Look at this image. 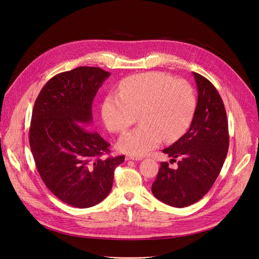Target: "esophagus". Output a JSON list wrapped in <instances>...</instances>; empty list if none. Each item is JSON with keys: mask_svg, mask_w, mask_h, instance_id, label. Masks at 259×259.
Returning a JSON list of instances; mask_svg holds the SVG:
<instances>
[{"mask_svg": "<svg viewBox=\"0 0 259 259\" xmlns=\"http://www.w3.org/2000/svg\"><path fill=\"white\" fill-rule=\"evenodd\" d=\"M142 157L140 156H135V155H132V154H128L125 156V160L126 161H130V160H133V161H140Z\"/></svg>", "mask_w": 259, "mask_h": 259, "instance_id": "esophagus-1", "label": "esophagus"}]
</instances>
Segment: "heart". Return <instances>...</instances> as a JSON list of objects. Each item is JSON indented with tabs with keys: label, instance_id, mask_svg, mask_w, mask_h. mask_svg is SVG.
<instances>
[{
	"label": "heart",
	"instance_id": "b5f03b06",
	"mask_svg": "<svg viewBox=\"0 0 259 259\" xmlns=\"http://www.w3.org/2000/svg\"><path fill=\"white\" fill-rule=\"evenodd\" d=\"M196 110L194 88L164 72L134 74L121 82L119 96H108L102 115L113 133H123L140 115L139 127L125 133L118 148L141 156L162 142H172L189 127Z\"/></svg>",
	"mask_w": 259,
	"mask_h": 259
}]
</instances>
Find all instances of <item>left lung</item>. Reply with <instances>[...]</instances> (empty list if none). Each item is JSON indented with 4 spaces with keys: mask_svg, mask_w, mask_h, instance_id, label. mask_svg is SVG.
<instances>
[{
    "mask_svg": "<svg viewBox=\"0 0 259 259\" xmlns=\"http://www.w3.org/2000/svg\"><path fill=\"white\" fill-rule=\"evenodd\" d=\"M198 101L188 132L163 149L171 161L181 157L176 169L161 163L151 192L158 200L186 207L210 190L220 173L229 146L228 121L222 98L207 78L193 72Z\"/></svg>",
    "mask_w": 259,
    "mask_h": 259,
    "instance_id": "left-lung-1",
    "label": "left lung"
}]
</instances>
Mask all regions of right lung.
<instances>
[{
    "mask_svg": "<svg viewBox=\"0 0 259 259\" xmlns=\"http://www.w3.org/2000/svg\"><path fill=\"white\" fill-rule=\"evenodd\" d=\"M99 67L81 66L53 76L32 112L29 141L39 175L64 203L91 207L109 195L115 168L124 155L102 157L110 144L90 128L92 103L110 76Z\"/></svg>",
    "mask_w": 259,
    "mask_h": 259,
    "instance_id": "add662e5",
    "label": "right lung"
}]
</instances>
